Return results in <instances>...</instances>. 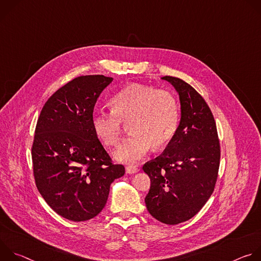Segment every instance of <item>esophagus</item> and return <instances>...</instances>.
Here are the masks:
<instances>
[{
	"instance_id": "obj_1",
	"label": "esophagus",
	"mask_w": 261,
	"mask_h": 261,
	"mask_svg": "<svg viewBox=\"0 0 261 261\" xmlns=\"http://www.w3.org/2000/svg\"><path fill=\"white\" fill-rule=\"evenodd\" d=\"M138 171V168L136 166H133V165H129L126 167V172L129 173V174H133V173H136Z\"/></svg>"
}]
</instances>
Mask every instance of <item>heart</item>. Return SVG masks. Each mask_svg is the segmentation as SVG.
I'll use <instances>...</instances> for the list:
<instances>
[{
    "instance_id": "b5f03b06",
    "label": "heart",
    "mask_w": 261,
    "mask_h": 261,
    "mask_svg": "<svg viewBox=\"0 0 261 261\" xmlns=\"http://www.w3.org/2000/svg\"><path fill=\"white\" fill-rule=\"evenodd\" d=\"M111 114L97 111L92 116L96 136L105 145H116L121 137L122 124L130 136L114 153L116 160L134 163L154 148L166 145L176 132L179 109L176 98L168 91L131 84L109 101Z\"/></svg>"
}]
</instances>
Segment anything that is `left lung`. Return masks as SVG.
Returning <instances> with one entry per match:
<instances>
[{"label":"left lung","mask_w":261,"mask_h":261,"mask_svg":"<svg viewBox=\"0 0 261 261\" xmlns=\"http://www.w3.org/2000/svg\"><path fill=\"white\" fill-rule=\"evenodd\" d=\"M178 94L180 119L164 152L143 165L151 188L146 208L155 219L175 225L195 216L214 192L220 144L212 111L187 83L164 76Z\"/></svg>","instance_id":"8db88e82"}]
</instances>
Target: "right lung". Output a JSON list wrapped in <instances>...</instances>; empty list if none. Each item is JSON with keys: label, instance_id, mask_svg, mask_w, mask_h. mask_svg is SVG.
<instances>
[{"label": "right lung", "instance_id": "obj_1", "mask_svg": "<svg viewBox=\"0 0 261 261\" xmlns=\"http://www.w3.org/2000/svg\"><path fill=\"white\" fill-rule=\"evenodd\" d=\"M113 77L86 75L59 89L37 122L32 160L36 186L46 203L74 222L96 217L110 185L125 174L113 164L92 127L97 99Z\"/></svg>", "mask_w": 261, "mask_h": 261}]
</instances>
